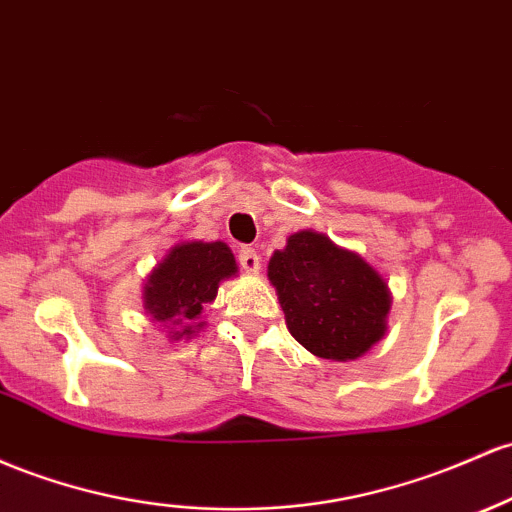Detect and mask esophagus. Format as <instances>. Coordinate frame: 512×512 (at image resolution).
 Masks as SVG:
<instances>
[{
  "label": "esophagus",
  "mask_w": 512,
  "mask_h": 512,
  "mask_svg": "<svg viewBox=\"0 0 512 512\" xmlns=\"http://www.w3.org/2000/svg\"><path fill=\"white\" fill-rule=\"evenodd\" d=\"M238 262H240V267L245 269V272H252V274L260 272V265H262L260 255H257V252L252 250V247H240Z\"/></svg>",
  "instance_id": "esophagus-1"
}]
</instances>
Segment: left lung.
I'll return each mask as SVG.
<instances>
[{"mask_svg": "<svg viewBox=\"0 0 512 512\" xmlns=\"http://www.w3.org/2000/svg\"><path fill=\"white\" fill-rule=\"evenodd\" d=\"M269 284L282 303L289 333L311 355L352 362L386 335L391 291L386 279L355 250L318 230H299L274 250Z\"/></svg>", "mask_w": 512, "mask_h": 512, "instance_id": "left-lung-1", "label": "left lung"}]
</instances>
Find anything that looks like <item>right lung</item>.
Wrapping results in <instances>:
<instances>
[{
  "label": "right lung",
  "instance_id": "right-lung-1",
  "mask_svg": "<svg viewBox=\"0 0 512 512\" xmlns=\"http://www.w3.org/2000/svg\"><path fill=\"white\" fill-rule=\"evenodd\" d=\"M235 274L238 265L223 240L177 243L145 277V313L167 330L170 340L194 338L206 325V320H199L201 311L216 299L218 284Z\"/></svg>",
  "mask_w": 512,
  "mask_h": 512
}]
</instances>
